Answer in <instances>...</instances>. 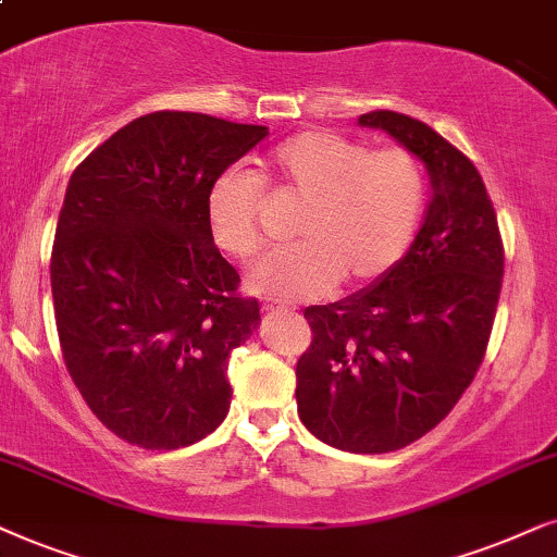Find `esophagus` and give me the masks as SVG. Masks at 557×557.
<instances>
[{"label": "esophagus", "mask_w": 557, "mask_h": 557, "mask_svg": "<svg viewBox=\"0 0 557 557\" xmlns=\"http://www.w3.org/2000/svg\"><path fill=\"white\" fill-rule=\"evenodd\" d=\"M262 308H264V313H280V310H293L290 306H285V302H280V300H264Z\"/></svg>", "instance_id": "obj_1"}]
</instances>
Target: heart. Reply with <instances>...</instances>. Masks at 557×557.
<instances>
[{
	"instance_id": "obj_1",
	"label": "heart",
	"mask_w": 557,
	"mask_h": 557,
	"mask_svg": "<svg viewBox=\"0 0 557 557\" xmlns=\"http://www.w3.org/2000/svg\"><path fill=\"white\" fill-rule=\"evenodd\" d=\"M302 201L290 247L249 272V290L306 300L341 280L364 287L395 270L425 211V170L403 147L372 150L331 129L300 132L259 162V173L228 168L206 193V228L219 251L251 259L264 247V188Z\"/></svg>"
}]
</instances>
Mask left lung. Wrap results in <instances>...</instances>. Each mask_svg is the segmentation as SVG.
I'll use <instances>...</instances> for the list:
<instances>
[{
	"label": "left lung",
	"mask_w": 557,
	"mask_h": 557,
	"mask_svg": "<svg viewBox=\"0 0 557 557\" xmlns=\"http://www.w3.org/2000/svg\"><path fill=\"white\" fill-rule=\"evenodd\" d=\"M425 162L433 198L395 270L331 306H310L298 359V414L348 454H389L433 430L484 361L502 293L504 244L479 170L425 122L369 111Z\"/></svg>",
	"instance_id": "left-lung-1"
}]
</instances>
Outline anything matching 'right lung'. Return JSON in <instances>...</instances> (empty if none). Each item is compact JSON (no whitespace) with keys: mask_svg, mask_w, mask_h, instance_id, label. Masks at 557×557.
I'll return each instance as SVG.
<instances>
[{"mask_svg":"<svg viewBox=\"0 0 557 557\" xmlns=\"http://www.w3.org/2000/svg\"><path fill=\"white\" fill-rule=\"evenodd\" d=\"M270 135L152 111L73 170L50 285L61 351L91 412L147 450L198 443L232 405L228 356L259 325L206 228V193Z\"/></svg>","mask_w":557,"mask_h":557,"instance_id":"add662e5","label":"right lung"}]
</instances>
